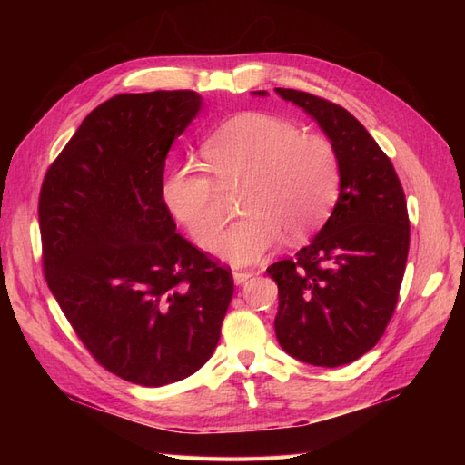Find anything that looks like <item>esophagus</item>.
<instances>
[{"label":"esophagus","instance_id":"obj_1","mask_svg":"<svg viewBox=\"0 0 465 465\" xmlns=\"http://www.w3.org/2000/svg\"><path fill=\"white\" fill-rule=\"evenodd\" d=\"M254 273H256V272H252V270H234V272H232L234 283L241 285V283H244V281H248Z\"/></svg>","mask_w":465,"mask_h":465}]
</instances>
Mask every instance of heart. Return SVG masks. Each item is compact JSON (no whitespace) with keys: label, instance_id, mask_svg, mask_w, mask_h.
I'll list each match as a JSON object with an SVG mask.
<instances>
[{"label":"heart","instance_id":"b5f03b06","mask_svg":"<svg viewBox=\"0 0 465 465\" xmlns=\"http://www.w3.org/2000/svg\"><path fill=\"white\" fill-rule=\"evenodd\" d=\"M205 166L182 164L166 176L163 198L198 246L209 250L224 227L221 188L244 186L241 211L217 246L232 263L263 258L281 236L299 242L322 227L341 188L340 153L328 137L297 122L242 112L207 137ZM209 170L218 180L206 173Z\"/></svg>","mask_w":465,"mask_h":465}]
</instances>
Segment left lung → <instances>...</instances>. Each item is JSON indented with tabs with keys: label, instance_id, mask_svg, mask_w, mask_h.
<instances>
[{
	"label": "left lung",
	"instance_id": "obj_1",
	"mask_svg": "<svg viewBox=\"0 0 465 465\" xmlns=\"http://www.w3.org/2000/svg\"><path fill=\"white\" fill-rule=\"evenodd\" d=\"M275 91L320 124L341 161L328 223L294 258L267 267L279 289L275 335L294 359L341 367L380 341L396 311L410 252L405 193L390 157L351 112L304 91Z\"/></svg>",
	"mask_w": 465,
	"mask_h": 465
}]
</instances>
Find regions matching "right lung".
<instances>
[{
    "instance_id": "1",
    "label": "right lung",
    "mask_w": 465,
    "mask_h": 465,
    "mask_svg": "<svg viewBox=\"0 0 465 465\" xmlns=\"http://www.w3.org/2000/svg\"><path fill=\"white\" fill-rule=\"evenodd\" d=\"M200 106L188 89L110 98L40 188L52 294L101 367L147 388L203 367L234 292L231 267L176 232L163 198L168 149Z\"/></svg>"
}]
</instances>
